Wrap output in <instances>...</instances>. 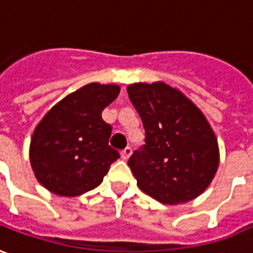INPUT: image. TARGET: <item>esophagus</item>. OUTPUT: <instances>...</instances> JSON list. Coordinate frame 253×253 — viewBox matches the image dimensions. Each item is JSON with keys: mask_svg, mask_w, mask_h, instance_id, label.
<instances>
[{"mask_svg": "<svg viewBox=\"0 0 253 253\" xmlns=\"http://www.w3.org/2000/svg\"><path fill=\"white\" fill-rule=\"evenodd\" d=\"M130 153H132V149L130 147H125L124 150H121V157H123L124 160H128Z\"/></svg>", "mask_w": 253, "mask_h": 253, "instance_id": "1", "label": "esophagus"}]
</instances>
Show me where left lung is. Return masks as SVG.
Returning a JSON list of instances; mask_svg holds the SVG:
<instances>
[{"label":"left lung","instance_id":"left-lung-1","mask_svg":"<svg viewBox=\"0 0 253 253\" xmlns=\"http://www.w3.org/2000/svg\"><path fill=\"white\" fill-rule=\"evenodd\" d=\"M128 94L145 128V145L128 160L139 188L166 205L195 199L218 167L217 140L205 115L166 83L129 84Z\"/></svg>","mask_w":253,"mask_h":253}]
</instances>
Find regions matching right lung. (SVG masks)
<instances>
[{
	"mask_svg": "<svg viewBox=\"0 0 253 253\" xmlns=\"http://www.w3.org/2000/svg\"><path fill=\"white\" fill-rule=\"evenodd\" d=\"M118 93L115 84L90 83L45 114L30 142L32 169L44 188L61 196H78L100 185L120 157L108 145L113 128L101 118Z\"/></svg>",
	"mask_w": 253,
	"mask_h": 253,
	"instance_id": "1",
	"label": "right lung"
}]
</instances>
